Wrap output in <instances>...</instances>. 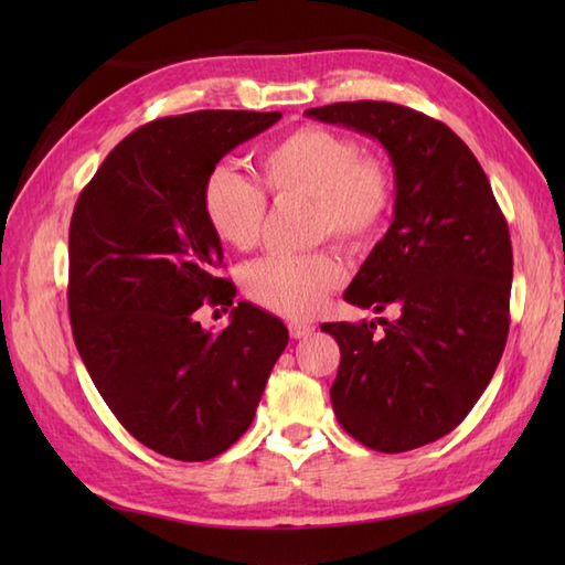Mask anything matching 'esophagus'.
<instances>
[{
  "label": "esophagus",
  "instance_id": "obj_1",
  "mask_svg": "<svg viewBox=\"0 0 565 565\" xmlns=\"http://www.w3.org/2000/svg\"><path fill=\"white\" fill-rule=\"evenodd\" d=\"M289 332H291V338L294 340H303V338H310V334L316 332V328L310 326V322H289Z\"/></svg>",
  "mask_w": 565,
  "mask_h": 565
}]
</instances>
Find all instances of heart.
Returning a JSON list of instances; mask_svg holds the SVG:
<instances>
[{
  "label": "heart",
  "instance_id": "obj_1",
  "mask_svg": "<svg viewBox=\"0 0 565 565\" xmlns=\"http://www.w3.org/2000/svg\"><path fill=\"white\" fill-rule=\"evenodd\" d=\"M262 184L274 196L313 199L316 231L347 245H366L393 203L386 164L362 154L359 142L320 126L296 128L262 152ZM203 213L211 231L235 249L257 245L267 201L257 184L231 167H215L203 182ZM245 291L257 306L284 318H310L344 284L332 249L313 255H271L245 269Z\"/></svg>",
  "mask_w": 565,
  "mask_h": 565
}]
</instances>
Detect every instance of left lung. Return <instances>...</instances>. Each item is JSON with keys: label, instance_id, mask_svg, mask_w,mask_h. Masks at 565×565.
I'll return each mask as SVG.
<instances>
[{"label": "left lung", "instance_id": "8db88e82", "mask_svg": "<svg viewBox=\"0 0 565 565\" xmlns=\"http://www.w3.org/2000/svg\"><path fill=\"white\" fill-rule=\"evenodd\" d=\"M308 118L379 140L395 179L393 223L344 301L398 318L322 322L340 344L332 411L364 447L398 454L461 423L493 379L510 330L505 215L466 142L388 102H340Z\"/></svg>", "mask_w": 565, "mask_h": 565}]
</instances>
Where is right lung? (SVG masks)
<instances>
[{"mask_svg":"<svg viewBox=\"0 0 565 565\" xmlns=\"http://www.w3.org/2000/svg\"><path fill=\"white\" fill-rule=\"evenodd\" d=\"M279 111H194L158 118L109 152L70 223L67 306L94 386L130 435L179 461H206L245 435L284 322L239 301L232 326L203 331V302L233 305L215 276L221 239L203 213V182L227 152Z\"/></svg>","mask_w":565,"mask_h":565,"instance_id":"right-lung-1","label":"right lung"}]
</instances>
